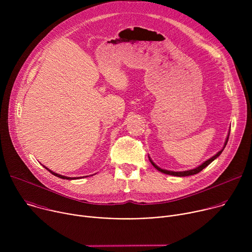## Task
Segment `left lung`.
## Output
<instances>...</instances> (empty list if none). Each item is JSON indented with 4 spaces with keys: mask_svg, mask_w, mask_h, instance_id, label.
<instances>
[{
    "mask_svg": "<svg viewBox=\"0 0 252 252\" xmlns=\"http://www.w3.org/2000/svg\"><path fill=\"white\" fill-rule=\"evenodd\" d=\"M228 137H229V131H228V134H227V137H226V139H225V141H224V146H223V148L217 154V155H214L212 158H208L207 160H205L204 162H202L200 165H198L197 167H195V168H192V169H189V170H184V171H172V170H167V169H163V168H160L159 166H158L153 160H152V158L149 157V158H150V160H151V162H152V164L158 170V171H160V172H162V173H165V174H169V175H174V176H181V177H183V176H189V175H193V174H196V173H198L199 171H201L204 167H206L208 164H210L215 158H218L220 155H221V153L223 152V150H224V148H225V146H226V143H227V141H228Z\"/></svg>",
    "mask_w": 252,
    "mask_h": 252,
    "instance_id": "1",
    "label": "left lung"
}]
</instances>
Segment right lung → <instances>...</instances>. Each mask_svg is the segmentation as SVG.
Returning <instances> with one entry per match:
<instances>
[{
    "label": "right lung",
    "mask_w": 252,
    "mask_h": 252,
    "mask_svg": "<svg viewBox=\"0 0 252 252\" xmlns=\"http://www.w3.org/2000/svg\"><path fill=\"white\" fill-rule=\"evenodd\" d=\"M45 168H47L52 174H54V175H56V176H58V177H60V178H63V179H76L75 177H68V176H64V175H62V174H59V173H57V172H55V171H53V170H51V169H49L48 167H46L45 165H43ZM94 175V174H93ZM84 177V176H83ZM86 177V176H85ZM78 178H82V177H78Z\"/></svg>",
    "instance_id": "1"
}]
</instances>
